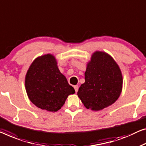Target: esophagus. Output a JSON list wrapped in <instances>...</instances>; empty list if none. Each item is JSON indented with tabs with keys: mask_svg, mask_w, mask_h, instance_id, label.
<instances>
[{
	"mask_svg": "<svg viewBox=\"0 0 146 146\" xmlns=\"http://www.w3.org/2000/svg\"><path fill=\"white\" fill-rule=\"evenodd\" d=\"M74 88H75V92H78V90H79V86H78V85L74 86Z\"/></svg>",
	"mask_w": 146,
	"mask_h": 146,
	"instance_id": "obj_1",
	"label": "esophagus"
}]
</instances>
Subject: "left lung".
<instances>
[{
  "label": "left lung",
  "mask_w": 146,
  "mask_h": 146,
  "mask_svg": "<svg viewBox=\"0 0 146 146\" xmlns=\"http://www.w3.org/2000/svg\"><path fill=\"white\" fill-rule=\"evenodd\" d=\"M85 82L77 94L84 107L100 111L112 105L120 96L123 89L121 69L110 54L96 51L87 62Z\"/></svg>",
  "instance_id": "8db88e82"
}]
</instances>
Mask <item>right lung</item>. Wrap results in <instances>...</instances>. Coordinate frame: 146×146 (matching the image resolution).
Here are the masks:
<instances>
[{"label":"right lung","mask_w":146,"mask_h":146,"mask_svg":"<svg viewBox=\"0 0 146 146\" xmlns=\"http://www.w3.org/2000/svg\"><path fill=\"white\" fill-rule=\"evenodd\" d=\"M25 86L28 98L34 105L52 112L58 111L68 96L75 92L60 72L57 60L51 54L34 60L26 73Z\"/></svg>","instance_id":"add662e5"}]
</instances>
